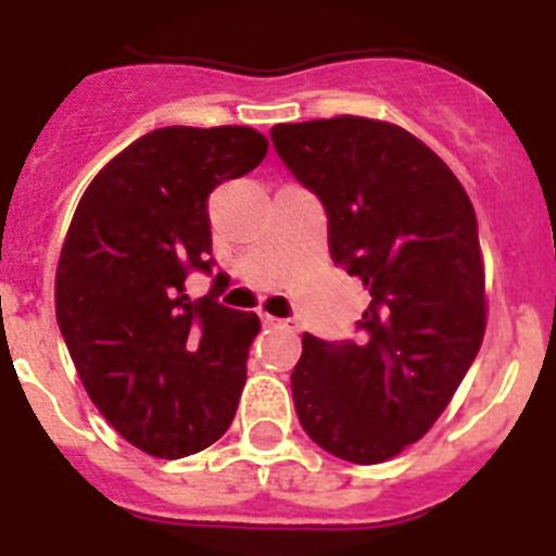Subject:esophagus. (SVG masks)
<instances>
[{
  "instance_id": "1",
  "label": "esophagus",
  "mask_w": 556,
  "mask_h": 556,
  "mask_svg": "<svg viewBox=\"0 0 556 556\" xmlns=\"http://www.w3.org/2000/svg\"><path fill=\"white\" fill-rule=\"evenodd\" d=\"M263 321L268 328H277V330H296V321L293 319H279V316H263Z\"/></svg>"
}]
</instances>
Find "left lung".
Masks as SVG:
<instances>
[{
	"instance_id": "obj_1",
	"label": "left lung",
	"mask_w": 556,
	"mask_h": 556,
	"mask_svg": "<svg viewBox=\"0 0 556 556\" xmlns=\"http://www.w3.org/2000/svg\"><path fill=\"white\" fill-rule=\"evenodd\" d=\"M277 155L328 214L330 256L370 291L362 336H302L293 407L316 444L381 464L424 438L478 356L486 328L478 217L441 157L384 121L270 129Z\"/></svg>"
}]
</instances>
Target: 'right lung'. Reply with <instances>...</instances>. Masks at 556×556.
Listing matches in <instances>:
<instances>
[{"instance_id":"1","label":"right lung","mask_w":556,"mask_h":556,"mask_svg":"<svg viewBox=\"0 0 556 556\" xmlns=\"http://www.w3.org/2000/svg\"><path fill=\"white\" fill-rule=\"evenodd\" d=\"M268 152L251 127L152 129L78 203L55 270V319L98 413L155 458L214 444L237 413L256 314L220 305L206 200ZM214 276L189 301L185 279Z\"/></svg>"}]
</instances>
